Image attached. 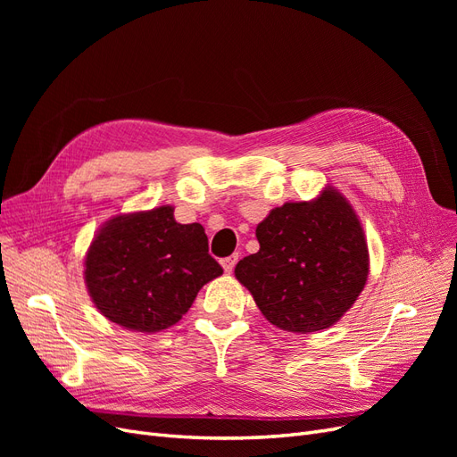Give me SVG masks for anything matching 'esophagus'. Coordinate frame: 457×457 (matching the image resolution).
Instances as JSON below:
<instances>
[{
    "label": "esophagus",
    "instance_id": "34e87169",
    "mask_svg": "<svg viewBox=\"0 0 457 457\" xmlns=\"http://www.w3.org/2000/svg\"><path fill=\"white\" fill-rule=\"evenodd\" d=\"M237 261H238V255L237 253H232L230 257H225V259H220V265H223V269H225V272H232L234 270V265H237Z\"/></svg>",
    "mask_w": 457,
    "mask_h": 457
}]
</instances>
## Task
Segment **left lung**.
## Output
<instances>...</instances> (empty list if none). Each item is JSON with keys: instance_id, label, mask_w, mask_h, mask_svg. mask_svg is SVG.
Returning a JSON list of instances; mask_svg holds the SVG:
<instances>
[{"instance_id": "8db88e82", "label": "left lung", "mask_w": 457, "mask_h": 457, "mask_svg": "<svg viewBox=\"0 0 457 457\" xmlns=\"http://www.w3.org/2000/svg\"><path fill=\"white\" fill-rule=\"evenodd\" d=\"M259 252L234 276L267 320L312 334L341 320L370 274L368 242L354 207L336 187L309 202L274 207L255 228Z\"/></svg>"}]
</instances>
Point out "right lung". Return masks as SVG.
I'll return each instance as SVG.
<instances>
[{"label": "right lung", "mask_w": 457, "mask_h": 457, "mask_svg": "<svg viewBox=\"0 0 457 457\" xmlns=\"http://www.w3.org/2000/svg\"><path fill=\"white\" fill-rule=\"evenodd\" d=\"M173 205L118 213L96 230L84 259L87 294L104 318L156 334L181 320L200 289L223 274L200 223L181 225Z\"/></svg>", "instance_id": "right-lung-1"}]
</instances>
